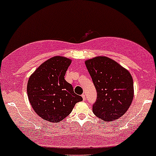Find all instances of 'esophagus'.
Listing matches in <instances>:
<instances>
[{
    "label": "esophagus",
    "mask_w": 156,
    "mask_h": 156,
    "mask_svg": "<svg viewBox=\"0 0 156 156\" xmlns=\"http://www.w3.org/2000/svg\"><path fill=\"white\" fill-rule=\"evenodd\" d=\"M82 98H83V100H85V94H82Z\"/></svg>",
    "instance_id": "34e87169"
}]
</instances>
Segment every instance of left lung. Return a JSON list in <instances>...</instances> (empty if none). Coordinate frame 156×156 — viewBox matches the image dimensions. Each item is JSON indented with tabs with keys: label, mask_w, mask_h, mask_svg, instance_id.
I'll return each mask as SVG.
<instances>
[{
	"label": "left lung",
	"mask_w": 156,
	"mask_h": 156,
	"mask_svg": "<svg viewBox=\"0 0 156 156\" xmlns=\"http://www.w3.org/2000/svg\"><path fill=\"white\" fill-rule=\"evenodd\" d=\"M98 92L93 112L104 121L119 119L126 112L134 98L131 73L106 56H96L85 62Z\"/></svg>",
	"instance_id": "obj_1"
}]
</instances>
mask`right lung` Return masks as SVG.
Returning a JSON list of instances; mask_svg holds the SVG:
<instances>
[{
    "mask_svg": "<svg viewBox=\"0 0 156 156\" xmlns=\"http://www.w3.org/2000/svg\"><path fill=\"white\" fill-rule=\"evenodd\" d=\"M71 59L53 56L38 67L28 80V100L35 112L51 123L62 121L71 114L75 104L83 100L65 80Z\"/></svg>",
    "mask_w": 156,
    "mask_h": 156,
    "instance_id": "right-lung-1",
    "label": "right lung"
}]
</instances>
